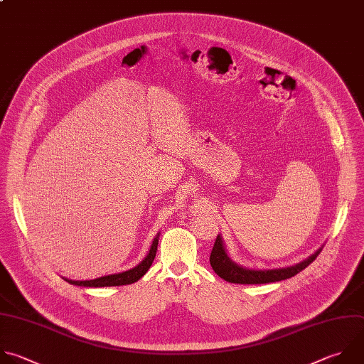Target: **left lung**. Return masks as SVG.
I'll return each mask as SVG.
<instances>
[{"mask_svg":"<svg viewBox=\"0 0 364 364\" xmlns=\"http://www.w3.org/2000/svg\"><path fill=\"white\" fill-rule=\"evenodd\" d=\"M323 250V246L311 256H309L306 260L289 266V267H277V269H249L237 264L232 262L225 250L224 241L221 235L218 234L215 238V243L213 247V252L210 255V264L215 274L221 277L223 280L228 283H237V284H266V283H274L287 280L301 270H304L309 264H311L320 252Z\"/></svg>","mask_w":364,"mask_h":364,"instance_id":"obj_1","label":"left lung"}]
</instances>
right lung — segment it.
I'll list each match as a JSON object with an SVG mask.
<instances>
[{
    "label": "right lung",
    "instance_id": "right-lung-1",
    "mask_svg": "<svg viewBox=\"0 0 364 364\" xmlns=\"http://www.w3.org/2000/svg\"><path fill=\"white\" fill-rule=\"evenodd\" d=\"M159 238H160V232H157V235L154 237L151 247H150L147 256L144 257V260L140 264H137L136 267H133L127 272L101 276V277H97V279H92V280H70V279H65V277H63V279L70 284L81 286V287H112V286H126V284L136 283L137 280H140L149 272L150 266L153 264L156 253H157Z\"/></svg>",
    "mask_w": 364,
    "mask_h": 364
}]
</instances>
